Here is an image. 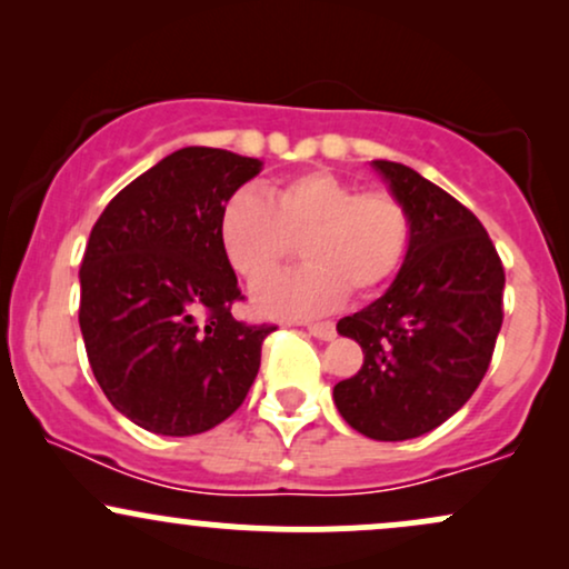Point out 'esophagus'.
Masks as SVG:
<instances>
[{"label": "esophagus", "mask_w": 569, "mask_h": 569, "mask_svg": "<svg viewBox=\"0 0 569 569\" xmlns=\"http://www.w3.org/2000/svg\"><path fill=\"white\" fill-rule=\"evenodd\" d=\"M307 331H310L316 339H323V342H329V339L337 337V326L331 321H321V323H310L307 326Z\"/></svg>", "instance_id": "obj_1"}]
</instances>
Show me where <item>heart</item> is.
I'll list each match as a JSON object with an SVG mask.
<instances>
[{
	"label": "heart",
	"mask_w": 569,
	"mask_h": 569,
	"mask_svg": "<svg viewBox=\"0 0 569 569\" xmlns=\"http://www.w3.org/2000/svg\"><path fill=\"white\" fill-rule=\"evenodd\" d=\"M302 240L305 267L253 291L259 312L316 318L348 297L396 278L411 246V217L390 192H358L331 171H307L264 194L238 189L219 213L227 262L248 283H262Z\"/></svg>",
	"instance_id": "obj_1"
}]
</instances>
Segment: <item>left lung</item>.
<instances>
[{
    "instance_id": "obj_1",
    "label": "left lung",
    "mask_w": 569,
    "mask_h": 569,
    "mask_svg": "<svg viewBox=\"0 0 569 569\" xmlns=\"http://www.w3.org/2000/svg\"><path fill=\"white\" fill-rule=\"evenodd\" d=\"M407 206L411 246L380 299L337 323L363 367L335 385L345 422L377 441H407L447 422L487 375L502 326L500 257L481 221L401 162H371Z\"/></svg>"
}]
</instances>
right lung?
Wrapping results in <instances>:
<instances>
[{"label": "right lung", "instance_id": "add662e5", "mask_svg": "<svg viewBox=\"0 0 569 569\" xmlns=\"http://www.w3.org/2000/svg\"><path fill=\"white\" fill-rule=\"evenodd\" d=\"M262 162L184 147L103 208L80 267V329L103 396L160 436L206 433L257 380L276 326L234 321L219 213Z\"/></svg>", "mask_w": 569, "mask_h": 569}]
</instances>
